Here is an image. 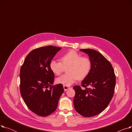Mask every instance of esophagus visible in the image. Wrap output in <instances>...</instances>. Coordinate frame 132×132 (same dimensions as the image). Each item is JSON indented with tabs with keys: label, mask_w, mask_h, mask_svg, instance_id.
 I'll list each match as a JSON object with an SVG mask.
<instances>
[{
	"label": "esophagus",
	"mask_w": 132,
	"mask_h": 132,
	"mask_svg": "<svg viewBox=\"0 0 132 132\" xmlns=\"http://www.w3.org/2000/svg\"><path fill=\"white\" fill-rule=\"evenodd\" d=\"M63 87H64V90L65 91H66L67 90H68L69 88H70V87H68V86H64Z\"/></svg>",
	"instance_id": "esophagus-1"
}]
</instances>
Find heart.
Wrapping results in <instances>:
<instances>
[{"instance_id":"heart-1","label":"heart","mask_w":132,"mask_h":132,"mask_svg":"<svg viewBox=\"0 0 132 132\" xmlns=\"http://www.w3.org/2000/svg\"><path fill=\"white\" fill-rule=\"evenodd\" d=\"M60 61H51L50 68L56 75H60L67 68V73L57 79L58 84L70 86L77 80L84 79L91 70L92 62L87 57H81V54L74 50H71L62 55Z\"/></svg>"}]
</instances>
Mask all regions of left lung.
<instances>
[{
  "instance_id": "obj_1",
  "label": "left lung",
  "mask_w": 132,
  "mask_h": 132,
  "mask_svg": "<svg viewBox=\"0 0 132 132\" xmlns=\"http://www.w3.org/2000/svg\"><path fill=\"white\" fill-rule=\"evenodd\" d=\"M80 51L88 55L92 67L89 74L81 82V86L85 88L79 86L73 87L75 92L73 103L78 113L90 117L103 111L111 101L116 76L112 65L101 53L90 48Z\"/></svg>"
}]
</instances>
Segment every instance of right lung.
I'll return each instance as SVG.
<instances>
[{
  "instance_id": "right-lung-1",
  "label": "right lung",
  "mask_w": 132,
  "mask_h": 132,
  "mask_svg": "<svg viewBox=\"0 0 132 132\" xmlns=\"http://www.w3.org/2000/svg\"><path fill=\"white\" fill-rule=\"evenodd\" d=\"M61 47L52 45L37 48L26 57L20 69V93L27 107L45 117L56 110L64 92L62 84L52 86L54 75L50 63Z\"/></svg>"
}]
</instances>
